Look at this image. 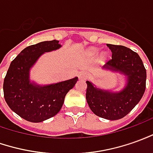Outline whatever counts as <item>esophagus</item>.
<instances>
[{"label": "esophagus", "instance_id": "1", "mask_svg": "<svg viewBox=\"0 0 153 153\" xmlns=\"http://www.w3.org/2000/svg\"><path fill=\"white\" fill-rule=\"evenodd\" d=\"M87 78V74L86 72H81L80 74H79V79L80 80H86Z\"/></svg>", "mask_w": 153, "mask_h": 153}]
</instances>
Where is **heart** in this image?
<instances>
[{
	"label": "heart",
	"instance_id": "obj_1",
	"mask_svg": "<svg viewBox=\"0 0 153 153\" xmlns=\"http://www.w3.org/2000/svg\"><path fill=\"white\" fill-rule=\"evenodd\" d=\"M97 51H98V48H95V47H91L90 48L88 51H87V54L89 55L90 56H94L97 53ZM107 57V53L106 52H102V54L100 55V56H99V59L101 60V61H102L104 59H106Z\"/></svg>",
	"mask_w": 153,
	"mask_h": 153
}]
</instances>
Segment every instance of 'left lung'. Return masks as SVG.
<instances>
[{"mask_svg":"<svg viewBox=\"0 0 153 153\" xmlns=\"http://www.w3.org/2000/svg\"><path fill=\"white\" fill-rule=\"evenodd\" d=\"M111 59L103 69L119 72L127 77L126 86L118 92L102 90L87 81L86 99L92 112L102 118L124 117L140 102L146 89L147 71L139 55L126 46L107 44Z\"/></svg>","mask_w":153,"mask_h":153,"instance_id":"left-lung-1","label":"left lung"}]
</instances>
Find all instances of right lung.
<instances>
[{"instance_id": "add662e5", "label": "right lung", "mask_w": 153, "mask_h": 153, "mask_svg": "<svg viewBox=\"0 0 153 153\" xmlns=\"http://www.w3.org/2000/svg\"><path fill=\"white\" fill-rule=\"evenodd\" d=\"M59 41H46L26 47L11 62L3 83L4 97L11 110L31 123H41L58 113L66 93L78 77L40 86L30 80V70L45 52L61 47Z\"/></svg>"}]
</instances>
